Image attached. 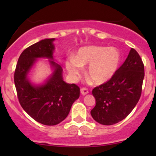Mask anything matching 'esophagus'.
Wrapping results in <instances>:
<instances>
[{"mask_svg":"<svg viewBox=\"0 0 156 156\" xmlns=\"http://www.w3.org/2000/svg\"><path fill=\"white\" fill-rule=\"evenodd\" d=\"M80 93H81L82 95H86L87 94H88L89 91L87 88H81L80 89Z\"/></svg>","mask_w":156,"mask_h":156,"instance_id":"34e87169","label":"esophagus"}]
</instances>
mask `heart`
<instances>
[{"instance_id":"1","label":"heart","mask_w":156,"mask_h":156,"mask_svg":"<svg viewBox=\"0 0 156 156\" xmlns=\"http://www.w3.org/2000/svg\"><path fill=\"white\" fill-rule=\"evenodd\" d=\"M122 60L120 51L117 48L89 45L80 48L75 56L70 55L65 64L68 73L76 78L88 66L87 76L94 83L101 85L110 80L119 69Z\"/></svg>"}]
</instances>
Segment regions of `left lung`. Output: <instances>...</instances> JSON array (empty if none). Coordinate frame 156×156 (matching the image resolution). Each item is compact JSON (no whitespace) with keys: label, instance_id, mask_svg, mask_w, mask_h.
I'll use <instances>...</instances> for the list:
<instances>
[{"label":"left lung","instance_id":"left-lung-1","mask_svg":"<svg viewBox=\"0 0 156 156\" xmlns=\"http://www.w3.org/2000/svg\"><path fill=\"white\" fill-rule=\"evenodd\" d=\"M144 67L140 55L131 48L126 60L114 77L92 90L96 105L93 119L104 125L124 119L136 106L141 94Z\"/></svg>","mask_w":156,"mask_h":156}]
</instances>
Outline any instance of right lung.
Instances as JSON below:
<instances>
[{
	"mask_svg": "<svg viewBox=\"0 0 156 156\" xmlns=\"http://www.w3.org/2000/svg\"><path fill=\"white\" fill-rule=\"evenodd\" d=\"M55 39H44L23 51L16 66L15 84L22 108L42 125H55L67 117L72 105L80 96V88L63 80V69L54 62ZM49 59L53 73L41 84H32L28 78L38 58Z\"/></svg>",
	"mask_w": 156,
	"mask_h": 156,
	"instance_id": "1",
	"label": "right lung"
}]
</instances>
